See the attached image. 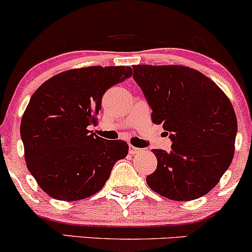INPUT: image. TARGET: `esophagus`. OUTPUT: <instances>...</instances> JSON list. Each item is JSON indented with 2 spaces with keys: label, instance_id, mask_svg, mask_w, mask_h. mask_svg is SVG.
I'll use <instances>...</instances> for the list:
<instances>
[{
  "label": "esophagus",
  "instance_id": "obj_1",
  "mask_svg": "<svg viewBox=\"0 0 252 252\" xmlns=\"http://www.w3.org/2000/svg\"><path fill=\"white\" fill-rule=\"evenodd\" d=\"M141 152V149L140 148H136V147H134V146H129V153L130 154H137V153H140Z\"/></svg>",
  "mask_w": 252,
  "mask_h": 252
}]
</instances>
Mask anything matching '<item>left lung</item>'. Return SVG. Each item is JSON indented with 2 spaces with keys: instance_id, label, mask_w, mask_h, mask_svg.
I'll return each mask as SVG.
<instances>
[{
  "instance_id": "8db88e82",
  "label": "left lung",
  "mask_w": 252,
  "mask_h": 252,
  "mask_svg": "<svg viewBox=\"0 0 252 252\" xmlns=\"http://www.w3.org/2000/svg\"><path fill=\"white\" fill-rule=\"evenodd\" d=\"M134 79L162 124L172 150L153 149L158 167L147 176L154 192L176 201L207 194L235 154L237 118L232 104L215 82L181 65H134Z\"/></svg>"
}]
</instances>
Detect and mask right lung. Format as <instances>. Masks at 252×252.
I'll return each mask as SVG.
<instances>
[{"label": "right lung", "mask_w": 252, "mask_h": 252, "mask_svg": "<svg viewBox=\"0 0 252 252\" xmlns=\"http://www.w3.org/2000/svg\"><path fill=\"white\" fill-rule=\"evenodd\" d=\"M131 74L129 66L73 68L46 80L31 97L20 126L25 160L52 198L76 201L96 194L128 155V143L105 140L88 126L97 122L106 90Z\"/></svg>", "instance_id": "obj_1"}]
</instances>
